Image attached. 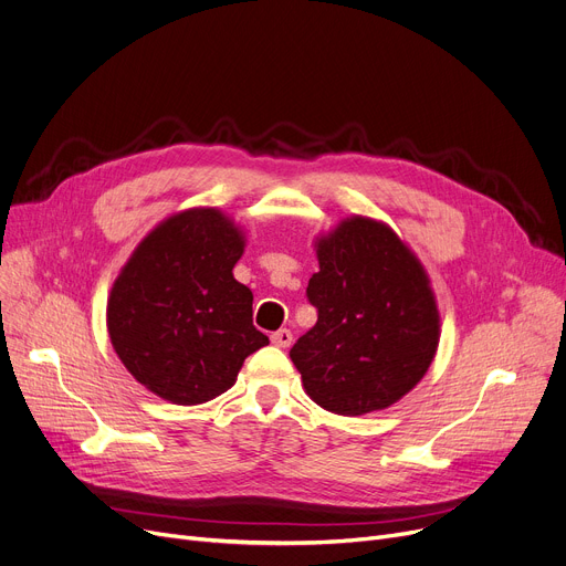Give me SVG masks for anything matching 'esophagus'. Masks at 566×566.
Masks as SVG:
<instances>
[{"mask_svg": "<svg viewBox=\"0 0 566 566\" xmlns=\"http://www.w3.org/2000/svg\"><path fill=\"white\" fill-rule=\"evenodd\" d=\"M271 342H273L277 348H289L291 342H293V335H291V331L282 328V331H277V333L271 335Z\"/></svg>", "mask_w": 566, "mask_h": 566, "instance_id": "obj_1", "label": "esophagus"}]
</instances>
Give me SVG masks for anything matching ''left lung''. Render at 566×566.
I'll use <instances>...</instances> for the list:
<instances>
[{
    "instance_id": "8db88e82",
    "label": "left lung",
    "mask_w": 566,
    "mask_h": 566,
    "mask_svg": "<svg viewBox=\"0 0 566 566\" xmlns=\"http://www.w3.org/2000/svg\"><path fill=\"white\" fill-rule=\"evenodd\" d=\"M307 298L318 321L291 348L307 397L337 415L385 410L429 371L440 342L431 280L397 231L344 218L314 241Z\"/></svg>"
}]
</instances>
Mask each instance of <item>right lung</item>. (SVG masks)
I'll use <instances>...</instances> for the list:
<instances>
[{
	"label": "right lung",
	"mask_w": 566,
	"mask_h": 566,
	"mask_svg": "<svg viewBox=\"0 0 566 566\" xmlns=\"http://www.w3.org/2000/svg\"><path fill=\"white\" fill-rule=\"evenodd\" d=\"M245 241L220 208L195 206L158 222L118 271L107 333L148 392L178 406L211 401L268 344L252 325V291L233 277Z\"/></svg>",
	"instance_id": "right-lung-1"
}]
</instances>
